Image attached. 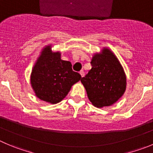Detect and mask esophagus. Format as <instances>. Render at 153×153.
Returning <instances> with one entry per match:
<instances>
[{
	"label": "esophagus",
	"mask_w": 153,
	"mask_h": 153,
	"mask_svg": "<svg viewBox=\"0 0 153 153\" xmlns=\"http://www.w3.org/2000/svg\"><path fill=\"white\" fill-rule=\"evenodd\" d=\"M80 75H81V77L85 76V72H84L83 70H81V71H80Z\"/></svg>",
	"instance_id": "obj_1"
}]
</instances>
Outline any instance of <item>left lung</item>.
<instances>
[{
    "mask_svg": "<svg viewBox=\"0 0 153 153\" xmlns=\"http://www.w3.org/2000/svg\"><path fill=\"white\" fill-rule=\"evenodd\" d=\"M92 68L81 79L91 103L97 108L113 105L126 91L125 70L115 54L109 48L94 53Z\"/></svg>",
    "mask_w": 153,
    "mask_h": 153,
    "instance_id": "8db88e82",
    "label": "left lung"
}]
</instances>
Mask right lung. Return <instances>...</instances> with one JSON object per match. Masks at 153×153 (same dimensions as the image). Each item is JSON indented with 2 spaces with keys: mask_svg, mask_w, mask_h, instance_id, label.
<instances>
[{
  "mask_svg": "<svg viewBox=\"0 0 153 153\" xmlns=\"http://www.w3.org/2000/svg\"><path fill=\"white\" fill-rule=\"evenodd\" d=\"M81 79V75L72 70V63L61 59L60 51H52V44L42 48L30 75L35 96L51 104L61 102Z\"/></svg>",
  "mask_w": 153,
  "mask_h": 153,
  "instance_id": "add662e5",
  "label": "right lung"
}]
</instances>
